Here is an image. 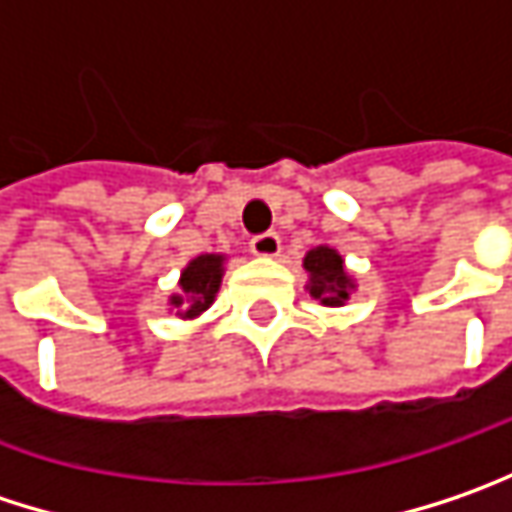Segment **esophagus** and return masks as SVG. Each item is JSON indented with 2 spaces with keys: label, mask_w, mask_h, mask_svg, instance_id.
Masks as SVG:
<instances>
[{
  "label": "esophagus",
  "mask_w": 512,
  "mask_h": 512,
  "mask_svg": "<svg viewBox=\"0 0 512 512\" xmlns=\"http://www.w3.org/2000/svg\"><path fill=\"white\" fill-rule=\"evenodd\" d=\"M249 249H252V255L257 257H278V252H281V237H278L275 231L257 234V237H252Z\"/></svg>",
  "instance_id": "esophagus-1"
}]
</instances>
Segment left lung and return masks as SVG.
Wrapping results in <instances>:
<instances>
[{"instance_id":"1","label":"left lung","mask_w":512,"mask_h":512,"mask_svg":"<svg viewBox=\"0 0 512 512\" xmlns=\"http://www.w3.org/2000/svg\"><path fill=\"white\" fill-rule=\"evenodd\" d=\"M304 269L310 275V295L318 298L324 307H342L350 292H353V278L345 272V260L330 246H316L304 257Z\"/></svg>"}]
</instances>
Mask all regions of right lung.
Here are the masks:
<instances>
[{"instance_id": "obj_1", "label": "right lung", "mask_w": 512, "mask_h": 512, "mask_svg": "<svg viewBox=\"0 0 512 512\" xmlns=\"http://www.w3.org/2000/svg\"><path fill=\"white\" fill-rule=\"evenodd\" d=\"M223 263H226L223 255H199L182 269V278H179L182 292L170 295V307L179 310L176 316L196 318L211 307L223 281Z\"/></svg>"}]
</instances>
